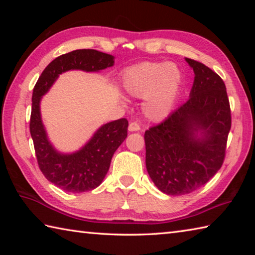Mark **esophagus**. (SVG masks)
<instances>
[{
    "instance_id": "obj_1",
    "label": "esophagus",
    "mask_w": 255,
    "mask_h": 255,
    "mask_svg": "<svg viewBox=\"0 0 255 255\" xmlns=\"http://www.w3.org/2000/svg\"><path fill=\"white\" fill-rule=\"evenodd\" d=\"M128 130L132 132V131H139L140 130V126L137 123H130L129 124V127H128Z\"/></svg>"
}]
</instances>
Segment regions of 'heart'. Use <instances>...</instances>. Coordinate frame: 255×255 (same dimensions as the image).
Masks as SVG:
<instances>
[{"instance_id": "b5f03b06", "label": "heart", "mask_w": 255, "mask_h": 255, "mask_svg": "<svg viewBox=\"0 0 255 255\" xmlns=\"http://www.w3.org/2000/svg\"><path fill=\"white\" fill-rule=\"evenodd\" d=\"M183 77L175 64L143 62L127 69L122 86L133 97H144L142 110L151 121L166 118L174 108L182 88Z\"/></svg>"}]
</instances>
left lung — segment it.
<instances>
[{
    "mask_svg": "<svg viewBox=\"0 0 255 255\" xmlns=\"http://www.w3.org/2000/svg\"><path fill=\"white\" fill-rule=\"evenodd\" d=\"M185 61L195 74L189 99L144 132L149 176L172 196L194 192L218 172L231 128L224 81L205 64Z\"/></svg>",
    "mask_w": 255,
    "mask_h": 255,
    "instance_id": "left-lung-1",
    "label": "left lung"
}]
</instances>
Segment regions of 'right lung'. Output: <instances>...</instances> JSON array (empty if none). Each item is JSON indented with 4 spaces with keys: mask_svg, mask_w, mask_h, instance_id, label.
<instances>
[{
    "mask_svg": "<svg viewBox=\"0 0 255 255\" xmlns=\"http://www.w3.org/2000/svg\"><path fill=\"white\" fill-rule=\"evenodd\" d=\"M114 64L115 57L94 49L64 53L48 64L32 91L29 128L38 165L47 180L64 192L83 193L101 185L114 153L127 138L128 121L122 118L102 125L79 150L61 152L50 141L42 123L41 99L64 72H100Z\"/></svg>",
    "mask_w": 255,
    "mask_h": 255,
    "instance_id": "right-lung-1",
    "label": "right lung"
}]
</instances>
